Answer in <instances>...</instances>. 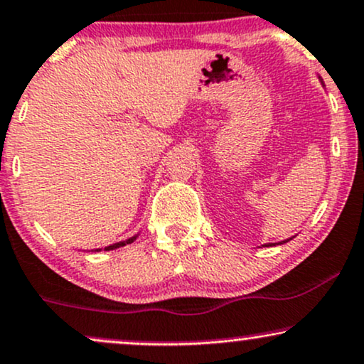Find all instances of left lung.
Wrapping results in <instances>:
<instances>
[{"mask_svg":"<svg viewBox=\"0 0 364 364\" xmlns=\"http://www.w3.org/2000/svg\"><path fill=\"white\" fill-rule=\"evenodd\" d=\"M288 240H291V237L287 240H282V242H278V244H284V242H288ZM269 246H277V244H264V247H269Z\"/></svg>","mask_w":364,"mask_h":364,"instance_id":"left-lung-1","label":"left lung"}]
</instances>
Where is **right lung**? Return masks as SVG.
Instances as JSON below:
<instances>
[{
	"instance_id": "right-lung-1",
	"label": "right lung",
	"mask_w": 364,
	"mask_h": 364,
	"mask_svg": "<svg viewBox=\"0 0 364 364\" xmlns=\"http://www.w3.org/2000/svg\"><path fill=\"white\" fill-rule=\"evenodd\" d=\"M139 237V234H135L134 237H130V239H127V240H120V242H115V244H112V246H107L105 247V251H113V249H118V247H124V246H127V244H132L135 239ZM98 251H102V249H95V252H98Z\"/></svg>"
}]
</instances>
